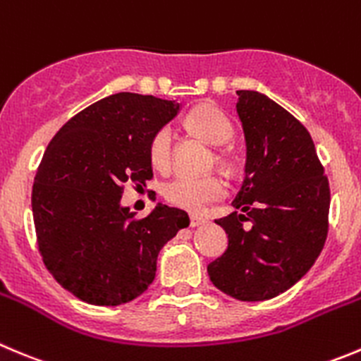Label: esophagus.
Listing matches in <instances>:
<instances>
[{
    "label": "esophagus",
    "mask_w": 361,
    "mask_h": 361,
    "mask_svg": "<svg viewBox=\"0 0 361 361\" xmlns=\"http://www.w3.org/2000/svg\"><path fill=\"white\" fill-rule=\"evenodd\" d=\"M202 224H206V219H204V216H199V215H190V226H192V227L202 226Z\"/></svg>",
    "instance_id": "obj_1"
}]
</instances>
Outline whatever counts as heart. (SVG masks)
<instances>
[{"instance_id": "heart-1", "label": "heart", "mask_w": 361, "mask_h": 361, "mask_svg": "<svg viewBox=\"0 0 361 361\" xmlns=\"http://www.w3.org/2000/svg\"><path fill=\"white\" fill-rule=\"evenodd\" d=\"M185 127L192 134L199 135L209 145H224L233 137V123L216 106L208 102L192 107L183 120ZM149 162L155 169L167 173L173 167V135L167 127L159 128L148 142ZM215 160L222 167L233 164V155L227 148L215 152ZM226 195V183L216 174L204 176H176L164 187V199L176 208L187 212H202L208 204Z\"/></svg>"}]
</instances>
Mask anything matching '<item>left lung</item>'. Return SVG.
<instances>
[{
  "label": "left lung",
  "mask_w": 361,
  "mask_h": 361,
  "mask_svg": "<svg viewBox=\"0 0 361 361\" xmlns=\"http://www.w3.org/2000/svg\"><path fill=\"white\" fill-rule=\"evenodd\" d=\"M236 109L247 139V176L216 219L227 250L208 264L216 289L241 302L275 298L310 269L328 236L330 185L312 137L291 113L240 90Z\"/></svg>",
  "instance_id": "1"
}]
</instances>
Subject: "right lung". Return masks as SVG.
Listing matches in <instances>:
<instances>
[{"label":"right lung","instance_id":"right-lung-1","mask_svg":"<svg viewBox=\"0 0 361 361\" xmlns=\"http://www.w3.org/2000/svg\"><path fill=\"white\" fill-rule=\"evenodd\" d=\"M180 104L116 93L70 118L38 164L31 192L38 252L59 286L92 305H121L149 288L159 252L190 224L160 204L137 219L125 185L153 180L148 142Z\"/></svg>","mask_w":361,"mask_h":361}]
</instances>
